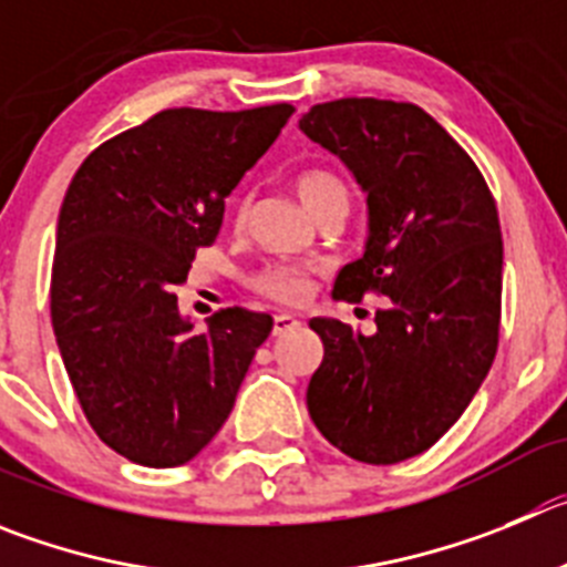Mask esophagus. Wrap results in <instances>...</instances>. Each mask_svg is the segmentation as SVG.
I'll return each instance as SVG.
<instances>
[{"instance_id":"34e87169","label":"esophagus","mask_w":567,"mask_h":567,"mask_svg":"<svg viewBox=\"0 0 567 567\" xmlns=\"http://www.w3.org/2000/svg\"><path fill=\"white\" fill-rule=\"evenodd\" d=\"M299 324H301V321L296 319V316L279 313L277 319H274V336H285V332L296 330V327H299Z\"/></svg>"}]
</instances>
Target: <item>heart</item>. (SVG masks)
<instances>
[{
	"label": "heart",
	"mask_w": 567,
	"mask_h": 567,
	"mask_svg": "<svg viewBox=\"0 0 567 567\" xmlns=\"http://www.w3.org/2000/svg\"><path fill=\"white\" fill-rule=\"evenodd\" d=\"M293 187L308 212H313L316 206L324 198H330V195H347V187L341 184V178L332 176V173L327 171H305L296 178ZM254 288H257L259 293L271 296V299L296 301L301 299V293L308 288V277H305V271H299V268L271 266L254 277Z\"/></svg>",
	"instance_id": "heart-1"
}]
</instances>
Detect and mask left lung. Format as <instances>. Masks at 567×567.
Masks as SVG:
<instances>
[{
	"instance_id": "8db88e82",
	"label": "left lung",
	"mask_w": 567,
	"mask_h": 567,
	"mask_svg": "<svg viewBox=\"0 0 567 567\" xmlns=\"http://www.w3.org/2000/svg\"><path fill=\"white\" fill-rule=\"evenodd\" d=\"M299 128L367 193V248L338 271L332 299L389 301L372 336L310 319L324 343L308 385L310 420L355 462H405L451 431L498 352L495 198L467 151L414 103L332 100L313 105Z\"/></svg>"
}]
</instances>
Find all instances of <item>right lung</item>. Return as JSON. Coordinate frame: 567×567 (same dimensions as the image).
<instances>
[{"instance_id":"1","label":"right lung","mask_w":567,"mask_h":567,"mask_svg":"<svg viewBox=\"0 0 567 567\" xmlns=\"http://www.w3.org/2000/svg\"><path fill=\"white\" fill-rule=\"evenodd\" d=\"M293 105L164 109L86 156L58 215L50 310L89 425L142 467L198 456L235 409L274 319L226 308L193 332L178 313L226 195L274 145Z\"/></svg>"}]
</instances>
